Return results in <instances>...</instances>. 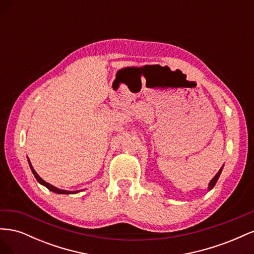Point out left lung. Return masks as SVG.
Listing matches in <instances>:
<instances>
[{"mask_svg": "<svg viewBox=\"0 0 254 254\" xmlns=\"http://www.w3.org/2000/svg\"><path fill=\"white\" fill-rule=\"evenodd\" d=\"M221 171H222V167L220 168L219 172L216 174V176H215L214 178L211 180V182H210V184H209V190H212V189L215 187V184H216V182H217V180H218V178H219V176H220Z\"/></svg>", "mask_w": 254, "mask_h": 254, "instance_id": "left-lung-1", "label": "left lung"}]
</instances>
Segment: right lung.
<instances>
[{
    "label": "right lung",
    "mask_w": 254,
    "mask_h": 254,
    "mask_svg": "<svg viewBox=\"0 0 254 254\" xmlns=\"http://www.w3.org/2000/svg\"><path fill=\"white\" fill-rule=\"evenodd\" d=\"M28 163H29V166H30V170H32V172H33V174H34V176L36 177V179H37V181L39 182V183H41L42 186H44V187H47L50 190H52V191H54V193H57V194H74V193H78L79 190H76V191H70V190H59V189H57V188H55V187H53L52 184H50V183H48V182H45L42 178H40L39 177V175H38L37 173H36V171L34 170L33 168V166H32V164H30V161L28 160Z\"/></svg>",
    "instance_id": "1"
}]
</instances>
